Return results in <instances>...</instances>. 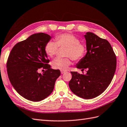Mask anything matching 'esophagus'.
<instances>
[{"label": "esophagus", "mask_w": 127, "mask_h": 127, "mask_svg": "<svg viewBox=\"0 0 127 127\" xmlns=\"http://www.w3.org/2000/svg\"><path fill=\"white\" fill-rule=\"evenodd\" d=\"M65 72H66V71H61V74H64V73H65Z\"/></svg>", "instance_id": "obj_1"}]
</instances>
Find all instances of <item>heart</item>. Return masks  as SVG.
Returning <instances> with one entry per match:
<instances>
[{"instance_id": "1", "label": "heart", "mask_w": 127, "mask_h": 127, "mask_svg": "<svg viewBox=\"0 0 127 127\" xmlns=\"http://www.w3.org/2000/svg\"><path fill=\"white\" fill-rule=\"evenodd\" d=\"M55 42L48 41L45 45L44 50L46 54L53 58L58 53L59 47H66L65 55L66 58H56L52 63L53 67L61 71H66L71 64L72 59L75 61L82 60L86 55L87 47L86 44L81 42L80 39L75 35L63 33L55 36Z\"/></svg>"}]
</instances>
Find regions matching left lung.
I'll return each mask as SVG.
<instances>
[{"mask_svg": "<svg viewBox=\"0 0 127 127\" xmlns=\"http://www.w3.org/2000/svg\"><path fill=\"white\" fill-rule=\"evenodd\" d=\"M87 53L76 64L86 74L71 72L69 87L75 95L85 99H93L103 93L111 83L117 66V59L111 45L93 32L84 35Z\"/></svg>", "mask_w": 127, "mask_h": 127, "instance_id": "1", "label": "left lung"}]
</instances>
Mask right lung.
I'll return each instance as SVG.
<instances>
[{"label":"right lung","instance_id":"right-lung-1","mask_svg":"<svg viewBox=\"0 0 127 127\" xmlns=\"http://www.w3.org/2000/svg\"><path fill=\"white\" fill-rule=\"evenodd\" d=\"M51 38L43 32L32 34L16 44L8 58L7 69L10 83L28 100L39 101L50 95L61 75L59 69H53L48 64L50 60L44 47ZM40 68L46 71L39 73Z\"/></svg>","mask_w":127,"mask_h":127}]
</instances>
